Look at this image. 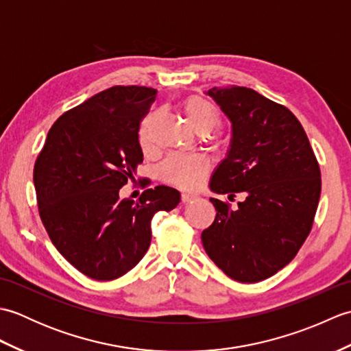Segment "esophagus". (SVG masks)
Instances as JSON below:
<instances>
[{
	"label": "esophagus",
	"instance_id": "34e87169",
	"mask_svg": "<svg viewBox=\"0 0 351 351\" xmlns=\"http://www.w3.org/2000/svg\"><path fill=\"white\" fill-rule=\"evenodd\" d=\"M195 199H196V196L195 195H190V193H182V196H181L182 204H189V202H191V200H195Z\"/></svg>",
	"mask_w": 351,
	"mask_h": 351
}]
</instances>
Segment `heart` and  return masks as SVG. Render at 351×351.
<instances>
[{
    "label": "heart",
    "instance_id": "obj_1",
    "mask_svg": "<svg viewBox=\"0 0 351 351\" xmlns=\"http://www.w3.org/2000/svg\"><path fill=\"white\" fill-rule=\"evenodd\" d=\"M182 108L189 123L199 134L211 132L220 123L219 108L200 96H191L184 102ZM155 117V114H149L140 123L138 140L143 149L151 146V132ZM208 171H210V162L202 155H170L160 166L162 181L185 190L197 189L204 182Z\"/></svg>",
    "mask_w": 351,
    "mask_h": 351
}]
</instances>
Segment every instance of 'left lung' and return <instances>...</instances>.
Here are the masks:
<instances>
[{"instance_id":"1","label":"left lung","mask_w":351,"mask_h":351,"mask_svg":"<svg viewBox=\"0 0 351 351\" xmlns=\"http://www.w3.org/2000/svg\"><path fill=\"white\" fill-rule=\"evenodd\" d=\"M206 95L232 126L210 189L245 199L235 210L210 199L217 214L202 232L204 247L230 279L261 282L289 264L311 232L322 193L318 161L287 107L247 87H213Z\"/></svg>"}]
</instances>
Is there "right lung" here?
<instances>
[{
	"label": "right lung",
	"mask_w": 351,
	"mask_h": 351,
	"mask_svg": "<svg viewBox=\"0 0 351 351\" xmlns=\"http://www.w3.org/2000/svg\"><path fill=\"white\" fill-rule=\"evenodd\" d=\"M155 98V88L143 86L96 93L57 119L34 164L37 205L52 244L95 280L136 267L151 244L154 214L181 202L180 191L166 185L145 190L138 202L119 197L143 162L138 128Z\"/></svg>",
	"instance_id": "right-lung-1"
}]
</instances>
